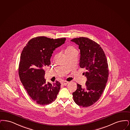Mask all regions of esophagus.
I'll return each mask as SVG.
<instances>
[{
    "mask_svg": "<svg viewBox=\"0 0 130 130\" xmlns=\"http://www.w3.org/2000/svg\"><path fill=\"white\" fill-rule=\"evenodd\" d=\"M68 83V82H67V81H62V85H67Z\"/></svg>",
    "mask_w": 130,
    "mask_h": 130,
    "instance_id": "34e87169",
    "label": "esophagus"
}]
</instances>
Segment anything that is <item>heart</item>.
<instances>
[{"instance_id":"heart-1","label":"heart","mask_w":130,"mask_h":130,"mask_svg":"<svg viewBox=\"0 0 130 130\" xmlns=\"http://www.w3.org/2000/svg\"><path fill=\"white\" fill-rule=\"evenodd\" d=\"M64 54L66 56H68L69 55H70L71 54H73L74 53L78 52V51L77 49L72 45H69L66 47V48L64 51Z\"/></svg>"}]
</instances>
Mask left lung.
Instances as JSON below:
<instances>
[{"mask_svg": "<svg viewBox=\"0 0 130 130\" xmlns=\"http://www.w3.org/2000/svg\"><path fill=\"white\" fill-rule=\"evenodd\" d=\"M80 50L79 66L85 68L87 78L84 88L77 84V89L72 93L74 101L79 106L87 107L97 102L104 90L109 75L107 59L102 47L86 37L71 40Z\"/></svg>", "mask_w": 130, "mask_h": 130, "instance_id": "obj_1", "label": "left lung"}]
</instances>
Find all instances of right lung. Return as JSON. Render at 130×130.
Instances as JSON below:
<instances>
[{"instance_id":"add662e5","label":"right lung","mask_w":130,"mask_h":130,"mask_svg":"<svg viewBox=\"0 0 130 130\" xmlns=\"http://www.w3.org/2000/svg\"><path fill=\"white\" fill-rule=\"evenodd\" d=\"M66 40L37 37L29 40L22 51L18 69L20 79L28 95L38 104L47 105L54 101L60 91L59 82L46 83L44 69L50 65L53 51Z\"/></svg>"}]
</instances>
